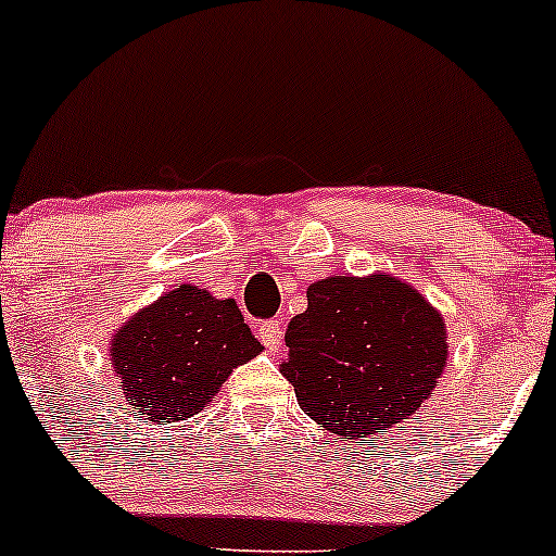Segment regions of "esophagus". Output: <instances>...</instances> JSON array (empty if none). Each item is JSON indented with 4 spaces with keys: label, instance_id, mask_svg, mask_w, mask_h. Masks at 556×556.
<instances>
[{
    "label": "esophagus",
    "instance_id": "esophagus-1",
    "mask_svg": "<svg viewBox=\"0 0 556 556\" xmlns=\"http://www.w3.org/2000/svg\"><path fill=\"white\" fill-rule=\"evenodd\" d=\"M260 339L270 352H276V349L283 344V326H280L278 320H265L260 326Z\"/></svg>",
    "mask_w": 556,
    "mask_h": 556
}]
</instances>
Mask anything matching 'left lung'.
<instances>
[{
    "mask_svg": "<svg viewBox=\"0 0 556 556\" xmlns=\"http://www.w3.org/2000/svg\"><path fill=\"white\" fill-rule=\"evenodd\" d=\"M280 372L320 428L359 441L407 420L446 367V326L420 291L391 276H330L286 328Z\"/></svg>",
    "mask_w": 556,
    "mask_h": 556,
    "instance_id": "left-lung-1",
    "label": "left lung"
}]
</instances>
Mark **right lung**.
Returning a JSON list of instances; mask_svg holds the SVG:
<instances>
[{
    "mask_svg": "<svg viewBox=\"0 0 556 556\" xmlns=\"http://www.w3.org/2000/svg\"><path fill=\"white\" fill-rule=\"evenodd\" d=\"M262 352L233 299L184 283L136 312L115 333L112 367L143 420L167 426L197 415L233 372Z\"/></svg>",
    "mask_w": 556,
    "mask_h": 556,
    "instance_id": "right-lung-1",
    "label": "right lung"
}]
</instances>
